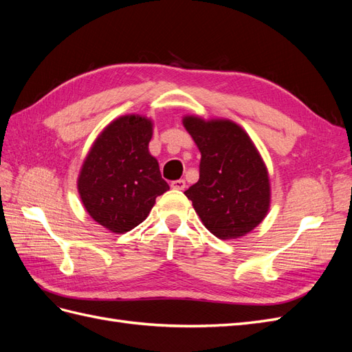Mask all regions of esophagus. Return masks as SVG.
<instances>
[{
    "label": "esophagus",
    "mask_w": 352,
    "mask_h": 352,
    "mask_svg": "<svg viewBox=\"0 0 352 352\" xmlns=\"http://www.w3.org/2000/svg\"><path fill=\"white\" fill-rule=\"evenodd\" d=\"M170 186H172L173 189H179V190H184L186 188V182L184 179H177V180H173L172 184H170Z\"/></svg>",
    "instance_id": "obj_1"
}]
</instances>
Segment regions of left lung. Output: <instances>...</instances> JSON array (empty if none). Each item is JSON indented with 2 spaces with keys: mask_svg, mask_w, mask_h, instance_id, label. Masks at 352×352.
I'll return each mask as SVG.
<instances>
[{
  "mask_svg": "<svg viewBox=\"0 0 352 352\" xmlns=\"http://www.w3.org/2000/svg\"><path fill=\"white\" fill-rule=\"evenodd\" d=\"M201 153L199 179L185 190L204 226L220 239L257 228L270 206L269 175L250 136L230 120L185 117Z\"/></svg>",
  "mask_w": 352,
  "mask_h": 352,
  "instance_id": "1",
  "label": "left lung"
}]
</instances>
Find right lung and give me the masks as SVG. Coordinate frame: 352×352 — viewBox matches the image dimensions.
Segmentation results:
<instances>
[{
  "mask_svg": "<svg viewBox=\"0 0 352 352\" xmlns=\"http://www.w3.org/2000/svg\"><path fill=\"white\" fill-rule=\"evenodd\" d=\"M151 136V120L123 116L105 127L82 166L78 189L83 206L114 233L142 223L155 198L170 188L148 151Z\"/></svg>",
  "mask_w": 352,
  "mask_h": 352,
  "instance_id": "1",
  "label": "right lung"
}]
</instances>
